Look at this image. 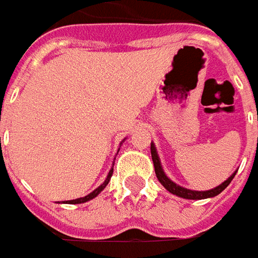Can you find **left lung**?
<instances>
[{
    "label": "left lung",
    "instance_id": "left-lung-1",
    "mask_svg": "<svg viewBox=\"0 0 258 258\" xmlns=\"http://www.w3.org/2000/svg\"><path fill=\"white\" fill-rule=\"evenodd\" d=\"M258 120V116H257ZM151 153H152V160H153V166H155V173H156V177L159 179V182L166 188V189L170 192V194L175 195V196H179V198H182V199H190V200H200V199H209V198H214L217 195H220L222 190L227 188L228 185L231 184V181L235 177V174H231L229 177H228L222 184H220L216 188H213V189L209 190H192L188 189V188H184V186H181V185L175 184L173 182L171 179L168 178L166 173H164V170L162 167V163H160V157L157 155L156 151V146L155 144L152 142L151 144Z\"/></svg>",
    "mask_w": 258,
    "mask_h": 258
}]
</instances>
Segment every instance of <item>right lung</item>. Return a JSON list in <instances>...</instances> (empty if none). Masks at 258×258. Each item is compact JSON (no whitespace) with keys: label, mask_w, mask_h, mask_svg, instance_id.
Wrapping results in <instances>:
<instances>
[{"label":"right lung","mask_w":258,"mask_h":258,"mask_svg":"<svg viewBox=\"0 0 258 258\" xmlns=\"http://www.w3.org/2000/svg\"><path fill=\"white\" fill-rule=\"evenodd\" d=\"M124 141V140H123ZM120 151V149H118ZM113 164H114V162H113ZM113 174V168H110L109 170V174H107L106 179L103 181V184L99 185L98 188H96L95 190H92L91 194H88L87 196H84V198H79V199H73V200H66V202H63V203H66V205H80V203H85V202H88V200L94 199V198H96L98 195L101 194L102 190L106 188V185L109 184V181H110V177H112Z\"/></svg>","instance_id":"obj_1"}]
</instances>
